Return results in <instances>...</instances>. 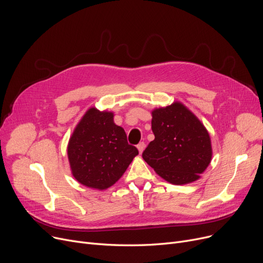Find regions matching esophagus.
Masks as SVG:
<instances>
[{
  "label": "esophagus",
  "mask_w": 263,
  "mask_h": 263,
  "mask_svg": "<svg viewBox=\"0 0 263 263\" xmlns=\"http://www.w3.org/2000/svg\"><path fill=\"white\" fill-rule=\"evenodd\" d=\"M137 147V149H139V151H140V154H142L143 151H144V149H145V143L144 142H141L139 145L136 146Z\"/></svg>",
  "instance_id": "esophagus-1"
}]
</instances>
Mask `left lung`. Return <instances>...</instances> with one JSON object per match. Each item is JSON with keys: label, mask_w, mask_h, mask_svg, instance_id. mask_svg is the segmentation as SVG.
Instances as JSON below:
<instances>
[{"label": "left lung", "mask_w": 263, "mask_h": 263, "mask_svg": "<svg viewBox=\"0 0 263 263\" xmlns=\"http://www.w3.org/2000/svg\"><path fill=\"white\" fill-rule=\"evenodd\" d=\"M151 129L155 140L143 153L148 165L173 184L197 180L212 158L210 136L199 119L175 102L154 110Z\"/></svg>", "instance_id": "obj_1"}]
</instances>
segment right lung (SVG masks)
Returning <instances> with one entry per match:
<instances>
[{"label":"right lung","mask_w":263,"mask_h":263,"mask_svg":"<svg viewBox=\"0 0 263 263\" xmlns=\"http://www.w3.org/2000/svg\"><path fill=\"white\" fill-rule=\"evenodd\" d=\"M113 117L110 112L89 108L69 140V163L73 177L83 185L98 190L109 187L139 155Z\"/></svg>","instance_id":"right-lung-1"}]
</instances>
